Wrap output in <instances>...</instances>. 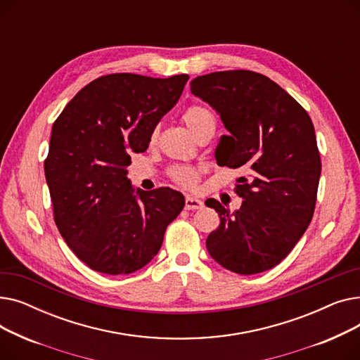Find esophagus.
<instances>
[{
  "instance_id": "34e87169",
  "label": "esophagus",
  "mask_w": 360,
  "mask_h": 360,
  "mask_svg": "<svg viewBox=\"0 0 360 360\" xmlns=\"http://www.w3.org/2000/svg\"><path fill=\"white\" fill-rule=\"evenodd\" d=\"M204 207V201L194 197V195H186L185 197V209L186 210H200Z\"/></svg>"
}]
</instances>
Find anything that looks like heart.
Here are the masks:
<instances>
[{
  "mask_svg": "<svg viewBox=\"0 0 360 360\" xmlns=\"http://www.w3.org/2000/svg\"><path fill=\"white\" fill-rule=\"evenodd\" d=\"M182 120L194 137L205 129H216V118L213 115V112L209 108L201 105H194L188 108L184 112ZM158 129H153L150 136V141H155ZM170 175H172L174 181H176L182 186H194L198 181V172L190 166H175Z\"/></svg>",
  "mask_w": 360,
  "mask_h": 360,
  "instance_id": "obj_1",
  "label": "heart"
}]
</instances>
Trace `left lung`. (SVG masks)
<instances>
[{
    "label": "left lung",
    "instance_id": "8db88e82",
    "mask_svg": "<svg viewBox=\"0 0 360 360\" xmlns=\"http://www.w3.org/2000/svg\"><path fill=\"white\" fill-rule=\"evenodd\" d=\"M191 93L216 110L229 132L216 148L217 165L248 172L238 181L243 200L238 210L205 201L220 216L207 251L236 274L270 270L295 248L314 216L321 159L312 121L286 90L254 71L201 75L191 82Z\"/></svg>",
    "mask_w": 360,
    "mask_h": 360
}]
</instances>
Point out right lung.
I'll list each match as a JSON object with an SVG mask.
<instances>
[{
	"instance_id": "add662e5",
	"label": "right lung",
	"mask_w": 360,
	"mask_h": 360,
	"mask_svg": "<svg viewBox=\"0 0 360 360\" xmlns=\"http://www.w3.org/2000/svg\"><path fill=\"white\" fill-rule=\"evenodd\" d=\"M186 82V74L103 75L75 94L52 125L45 178L55 223L94 271L120 276L147 266L184 209L179 191L132 186L125 166L147 150Z\"/></svg>"
}]
</instances>
